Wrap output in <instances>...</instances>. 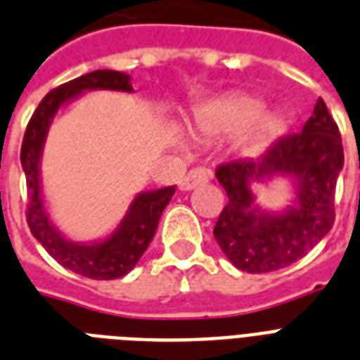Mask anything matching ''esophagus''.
<instances>
[{
	"mask_svg": "<svg viewBox=\"0 0 360 360\" xmlns=\"http://www.w3.org/2000/svg\"><path fill=\"white\" fill-rule=\"evenodd\" d=\"M210 170H207V168H194V170H190L188 174L185 175V179L181 181L179 188L183 190V192H188V190H194L195 186L200 185H205L207 181L210 179Z\"/></svg>",
	"mask_w": 360,
	"mask_h": 360,
	"instance_id": "esophagus-1",
	"label": "esophagus"
}]
</instances>
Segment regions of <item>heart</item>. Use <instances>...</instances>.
<instances>
[{
  "instance_id": "heart-1",
  "label": "heart",
  "mask_w": 360,
  "mask_h": 360,
  "mask_svg": "<svg viewBox=\"0 0 360 360\" xmlns=\"http://www.w3.org/2000/svg\"><path fill=\"white\" fill-rule=\"evenodd\" d=\"M266 105L250 96H221L210 99L195 112V133L203 139H229L243 133L242 150L246 153L264 150L285 131L276 116H264Z\"/></svg>"
}]
</instances>
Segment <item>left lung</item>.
Masks as SVG:
<instances>
[{
    "label": "left lung",
    "mask_w": 360,
    "mask_h": 360,
    "mask_svg": "<svg viewBox=\"0 0 360 360\" xmlns=\"http://www.w3.org/2000/svg\"><path fill=\"white\" fill-rule=\"evenodd\" d=\"M344 168L338 127L318 98L300 133L277 139L257 159L235 160L216 170L227 205L214 226V238L231 264L250 274L290 266L307 255L335 221V186ZM283 176L292 200L279 211L256 201L255 186Z\"/></svg>",
    "instance_id": "1"
}]
</instances>
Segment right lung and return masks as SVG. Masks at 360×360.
Here are the masks:
<instances>
[{
  "label": "right lung",
  "instance_id": "right-lung-1",
  "mask_svg": "<svg viewBox=\"0 0 360 360\" xmlns=\"http://www.w3.org/2000/svg\"><path fill=\"white\" fill-rule=\"evenodd\" d=\"M90 90H114L131 94V75L116 70H96L60 84L40 101L33 118L29 120L20 153L27 181V224L44 250L64 268L90 279H118L129 274L148 250L175 186L139 192L118 226L98 240H72L55 226L44 201L40 175L44 146L58 109Z\"/></svg>",
  "mask_w": 360,
  "mask_h": 360
}]
</instances>
